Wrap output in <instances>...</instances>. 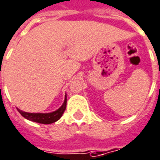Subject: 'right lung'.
I'll list each match as a JSON object with an SVG mask.
<instances>
[{
	"label": "right lung",
	"mask_w": 160,
	"mask_h": 160,
	"mask_svg": "<svg viewBox=\"0 0 160 160\" xmlns=\"http://www.w3.org/2000/svg\"><path fill=\"white\" fill-rule=\"evenodd\" d=\"M66 107H67V94L65 96V100L62 106H61L59 109H57L56 111L52 112H48V113H33V112H23L20 109H18V112L23 116L25 119L33 121V122L40 123V124H52V123L56 122L57 120L61 119L62 114L64 113L65 110H66Z\"/></svg>",
	"instance_id": "1"
}]
</instances>
